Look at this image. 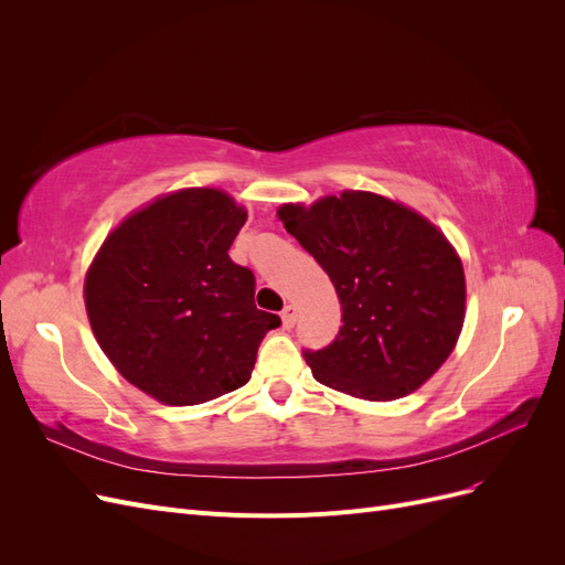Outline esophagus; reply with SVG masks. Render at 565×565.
<instances>
[{"instance_id": "1", "label": "esophagus", "mask_w": 565, "mask_h": 565, "mask_svg": "<svg viewBox=\"0 0 565 565\" xmlns=\"http://www.w3.org/2000/svg\"><path fill=\"white\" fill-rule=\"evenodd\" d=\"M280 318H282V328H287V330L295 328V322H297V309H295V306L292 303L285 306Z\"/></svg>"}]
</instances>
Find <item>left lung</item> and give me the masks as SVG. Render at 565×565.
Instances as JSON below:
<instances>
[{"instance_id":"obj_1","label":"left lung","mask_w":565,"mask_h":565,"mask_svg":"<svg viewBox=\"0 0 565 565\" xmlns=\"http://www.w3.org/2000/svg\"><path fill=\"white\" fill-rule=\"evenodd\" d=\"M278 218L328 273L341 330L303 353L313 377L363 401H396L429 382L457 347L467 280L457 249L403 202L341 191L313 204L285 202Z\"/></svg>"}]
</instances>
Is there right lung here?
<instances>
[{
  "label": "right lung",
  "mask_w": 565,
  "mask_h": 565,
  "mask_svg": "<svg viewBox=\"0 0 565 565\" xmlns=\"http://www.w3.org/2000/svg\"><path fill=\"white\" fill-rule=\"evenodd\" d=\"M247 210L221 188H181L108 233L84 276L100 351L164 405H198L249 382L280 318L254 306V276L228 249Z\"/></svg>",
  "instance_id": "obj_1"
}]
</instances>
